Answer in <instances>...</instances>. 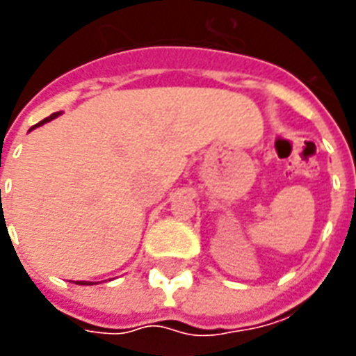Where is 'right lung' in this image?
I'll return each mask as SVG.
<instances>
[{
  "label": "right lung",
  "mask_w": 356,
  "mask_h": 356,
  "mask_svg": "<svg viewBox=\"0 0 356 356\" xmlns=\"http://www.w3.org/2000/svg\"><path fill=\"white\" fill-rule=\"evenodd\" d=\"M57 116H58V113H53L51 116H49V118H44L40 123H36L35 127H38V125H44V123H46V122H51V120H55V118H57ZM35 127H31V129H35ZM77 284H92V282L90 281H79V282H77Z\"/></svg>",
  "instance_id": "1"
}]
</instances>
